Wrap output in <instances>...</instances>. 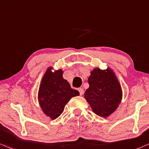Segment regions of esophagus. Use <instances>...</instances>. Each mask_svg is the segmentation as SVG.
Returning a JSON list of instances; mask_svg holds the SVG:
<instances>
[{
	"label": "esophagus",
	"instance_id": "34e87169",
	"mask_svg": "<svg viewBox=\"0 0 149 149\" xmlns=\"http://www.w3.org/2000/svg\"><path fill=\"white\" fill-rule=\"evenodd\" d=\"M78 90H79V93H80V95H83V94H84V89H82V88H79V89H78Z\"/></svg>",
	"mask_w": 149,
	"mask_h": 149
}]
</instances>
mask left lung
<instances>
[{
	"mask_svg": "<svg viewBox=\"0 0 149 149\" xmlns=\"http://www.w3.org/2000/svg\"><path fill=\"white\" fill-rule=\"evenodd\" d=\"M88 79L89 86L84 98L92 111L97 116L106 118L117 109L122 99V89L112 69L101 70L95 68Z\"/></svg>",
	"mask_w": 149,
	"mask_h": 149,
	"instance_id": "8db88e82",
	"label": "left lung"
}]
</instances>
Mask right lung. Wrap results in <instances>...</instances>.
<instances>
[{
	"mask_svg": "<svg viewBox=\"0 0 149 149\" xmlns=\"http://www.w3.org/2000/svg\"><path fill=\"white\" fill-rule=\"evenodd\" d=\"M53 70V67H49L46 70L38 89V100L43 112L54 120L61 115L68 101L79 95V92L63 79L62 69Z\"/></svg>",
	"mask_w": 149,
	"mask_h": 149,
	"instance_id": "add662e5",
	"label": "right lung"
}]
</instances>
